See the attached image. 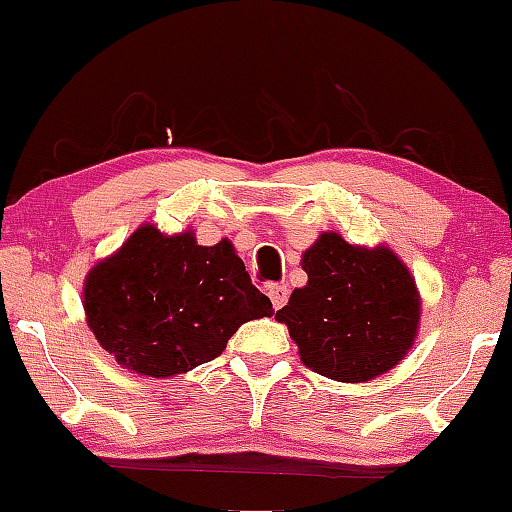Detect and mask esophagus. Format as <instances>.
I'll use <instances>...</instances> for the list:
<instances>
[{"label": "esophagus", "instance_id": "34e87169", "mask_svg": "<svg viewBox=\"0 0 512 512\" xmlns=\"http://www.w3.org/2000/svg\"><path fill=\"white\" fill-rule=\"evenodd\" d=\"M268 297H271V302H273L275 309L285 307V302H287V287H285V285H271V287H268Z\"/></svg>", "mask_w": 512, "mask_h": 512}]
</instances>
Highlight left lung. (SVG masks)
Listing matches in <instances>:
<instances>
[{
  "instance_id": "left-lung-1",
  "label": "left lung",
  "mask_w": 512,
  "mask_h": 512,
  "mask_svg": "<svg viewBox=\"0 0 512 512\" xmlns=\"http://www.w3.org/2000/svg\"><path fill=\"white\" fill-rule=\"evenodd\" d=\"M302 268L307 285L275 319L287 324L309 370L367 382L404 360L416 341L421 297L392 249H365L324 232L302 254Z\"/></svg>"
}]
</instances>
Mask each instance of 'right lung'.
<instances>
[{
  "label": "right lung",
  "mask_w": 512,
  "mask_h": 512,
  "mask_svg": "<svg viewBox=\"0 0 512 512\" xmlns=\"http://www.w3.org/2000/svg\"><path fill=\"white\" fill-rule=\"evenodd\" d=\"M84 312L120 365L159 380L215 360L244 321L271 317L273 304L227 239L200 246L193 232L166 237L142 225L86 275Z\"/></svg>",
  "instance_id": "right-lung-1"
}]
</instances>
